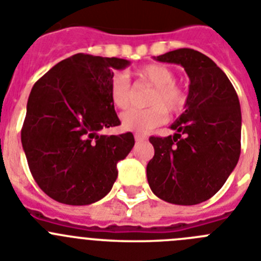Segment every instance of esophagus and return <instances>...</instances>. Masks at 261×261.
<instances>
[{"label":"esophagus","instance_id":"34e87169","mask_svg":"<svg viewBox=\"0 0 261 261\" xmlns=\"http://www.w3.org/2000/svg\"><path fill=\"white\" fill-rule=\"evenodd\" d=\"M135 140H136V141H137V142L145 141V140H146V136L138 135V133H136V135H135Z\"/></svg>","mask_w":261,"mask_h":261}]
</instances>
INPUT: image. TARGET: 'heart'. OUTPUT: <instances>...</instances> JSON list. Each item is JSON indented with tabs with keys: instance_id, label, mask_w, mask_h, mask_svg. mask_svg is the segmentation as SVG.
Segmentation results:
<instances>
[{
	"instance_id": "b5f03b06",
	"label": "heart",
	"mask_w": 261,
	"mask_h": 261,
	"mask_svg": "<svg viewBox=\"0 0 261 261\" xmlns=\"http://www.w3.org/2000/svg\"><path fill=\"white\" fill-rule=\"evenodd\" d=\"M140 82L153 86L146 99L150 107L133 108L121 115V126L125 130L146 133L161 125L168 112H177L186 106L187 95L184 90L175 82V71L163 64H149L135 71ZM110 98L112 105L119 110L130 106L133 91L125 74L117 73L110 82Z\"/></svg>"
}]
</instances>
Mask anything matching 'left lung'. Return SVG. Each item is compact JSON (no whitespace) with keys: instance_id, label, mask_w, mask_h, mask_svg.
I'll use <instances>...</instances> for the list:
<instances>
[{"instance_id":"obj_1","label":"left lung","mask_w":261,"mask_h":261,"mask_svg":"<svg viewBox=\"0 0 261 261\" xmlns=\"http://www.w3.org/2000/svg\"><path fill=\"white\" fill-rule=\"evenodd\" d=\"M179 64L190 77L186 111L174 136L150 137L147 181L159 199L176 205L206 201L221 190L241 155L242 114L234 86L208 56L180 48L155 57Z\"/></svg>"}]
</instances>
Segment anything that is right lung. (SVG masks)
<instances>
[{
  "mask_svg": "<svg viewBox=\"0 0 261 261\" xmlns=\"http://www.w3.org/2000/svg\"><path fill=\"white\" fill-rule=\"evenodd\" d=\"M130 62L77 53L34 85L20 138L32 176L50 199L89 205L111 191L116 165L135 145L130 132L100 135L120 125L110 98L114 69Z\"/></svg>",
  "mask_w": 261,
  "mask_h": 261,
  "instance_id": "add662e5",
  "label": "right lung"
}]
</instances>
